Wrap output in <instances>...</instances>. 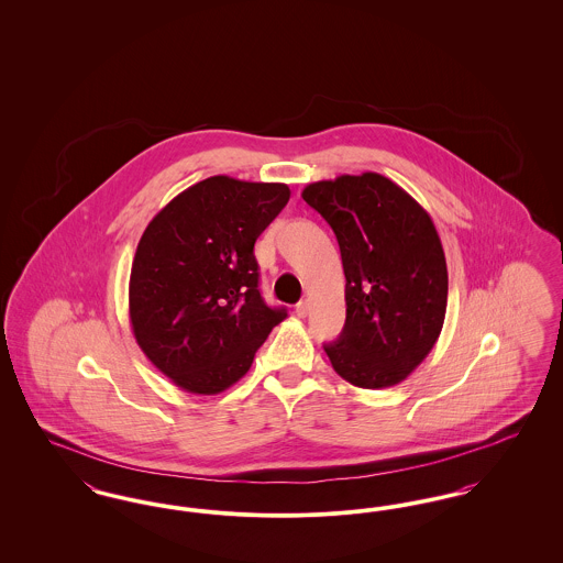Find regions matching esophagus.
<instances>
[{"mask_svg": "<svg viewBox=\"0 0 563 563\" xmlns=\"http://www.w3.org/2000/svg\"><path fill=\"white\" fill-rule=\"evenodd\" d=\"M308 312H310V303H308V301H299V303L295 306V314H297L299 319H306Z\"/></svg>", "mask_w": 563, "mask_h": 563, "instance_id": "34e87169", "label": "esophagus"}]
</instances>
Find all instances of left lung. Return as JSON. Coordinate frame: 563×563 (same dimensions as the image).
<instances>
[{"instance_id": "1", "label": "left lung", "mask_w": 563, "mask_h": 563, "mask_svg": "<svg viewBox=\"0 0 563 563\" xmlns=\"http://www.w3.org/2000/svg\"><path fill=\"white\" fill-rule=\"evenodd\" d=\"M301 198L335 232L346 274V324L324 352L352 386L390 388L437 344L448 264L430 214L377 173L308 184Z\"/></svg>"}]
</instances>
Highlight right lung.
Segmentation results:
<instances>
[{
	"mask_svg": "<svg viewBox=\"0 0 563 563\" xmlns=\"http://www.w3.org/2000/svg\"><path fill=\"white\" fill-rule=\"evenodd\" d=\"M285 184L214 175L175 196L136 244L129 314L145 356L191 395H219L251 369L287 319L257 289L255 241L289 202Z\"/></svg>",
	"mask_w": 563,
	"mask_h": 563,
	"instance_id": "right-lung-1",
	"label": "right lung"
}]
</instances>
